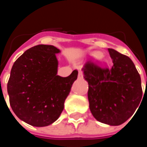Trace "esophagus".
I'll return each instance as SVG.
<instances>
[{
	"instance_id": "esophagus-1",
	"label": "esophagus",
	"mask_w": 147,
	"mask_h": 147,
	"mask_svg": "<svg viewBox=\"0 0 147 147\" xmlns=\"http://www.w3.org/2000/svg\"><path fill=\"white\" fill-rule=\"evenodd\" d=\"M78 78H83V73L82 71H78Z\"/></svg>"
}]
</instances>
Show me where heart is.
Masks as SVG:
<instances>
[{
	"label": "heart",
	"instance_id": "b5f03b06",
	"mask_svg": "<svg viewBox=\"0 0 147 147\" xmlns=\"http://www.w3.org/2000/svg\"><path fill=\"white\" fill-rule=\"evenodd\" d=\"M92 56L94 58H100L102 56V53H100V52H95L92 54Z\"/></svg>",
	"mask_w": 147,
	"mask_h": 147
}]
</instances>
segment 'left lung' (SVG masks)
I'll return each mask as SVG.
<instances>
[{
    "mask_svg": "<svg viewBox=\"0 0 147 147\" xmlns=\"http://www.w3.org/2000/svg\"><path fill=\"white\" fill-rule=\"evenodd\" d=\"M110 68L87 62L82 69L88 83V98L92 115L100 123L118 126L127 121L141 101V78L132 60L113 49Z\"/></svg>",
    "mask_w": 147,
    "mask_h": 147,
    "instance_id": "obj_1",
    "label": "left lung"
}]
</instances>
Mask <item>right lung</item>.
I'll list each match as a JSON object with an SVG mask.
<instances>
[{
    "instance_id": "1",
    "label": "right lung",
    "mask_w": 147,
    "mask_h": 147,
    "mask_svg": "<svg viewBox=\"0 0 147 147\" xmlns=\"http://www.w3.org/2000/svg\"><path fill=\"white\" fill-rule=\"evenodd\" d=\"M59 53L53 46L37 45L24 52L10 71V107L18 118L33 127H47L59 117L78 77L76 70L65 78L57 76L55 54Z\"/></svg>"
}]
</instances>
